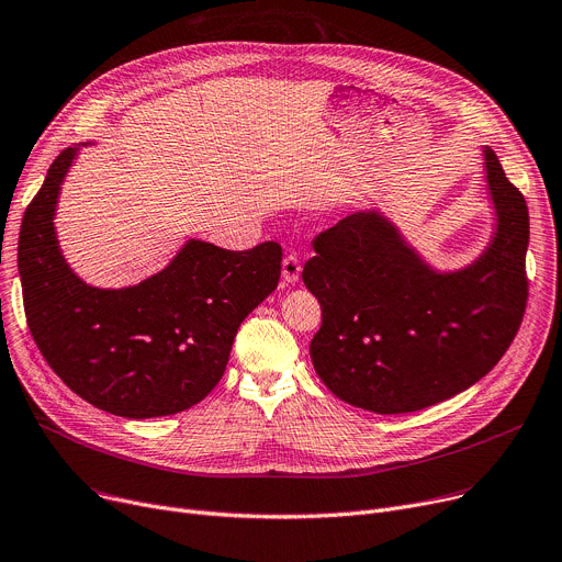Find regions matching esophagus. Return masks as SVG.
I'll use <instances>...</instances> for the list:
<instances>
[{"mask_svg":"<svg viewBox=\"0 0 562 562\" xmlns=\"http://www.w3.org/2000/svg\"><path fill=\"white\" fill-rule=\"evenodd\" d=\"M301 278V259L299 255L289 252L282 261V282L284 284H296Z\"/></svg>","mask_w":562,"mask_h":562,"instance_id":"obj_1","label":"esophagus"}]
</instances>
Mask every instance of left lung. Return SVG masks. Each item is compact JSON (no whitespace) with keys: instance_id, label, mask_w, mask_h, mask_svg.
Here are the masks:
<instances>
[{"instance_id":"left-lung-1","label":"left lung","mask_w":562,"mask_h":562,"mask_svg":"<svg viewBox=\"0 0 562 562\" xmlns=\"http://www.w3.org/2000/svg\"><path fill=\"white\" fill-rule=\"evenodd\" d=\"M483 168L494 229L460 269H437L380 210L316 236L303 269L323 312L310 356L337 398L378 415L415 412L469 390L504 358L528 296V210L490 147Z\"/></svg>"}]
</instances>
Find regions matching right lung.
I'll return each mask as SVG.
<instances>
[{
  "label": "right lung",
  "instance_id": "obj_1",
  "mask_svg": "<svg viewBox=\"0 0 562 562\" xmlns=\"http://www.w3.org/2000/svg\"><path fill=\"white\" fill-rule=\"evenodd\" d=\"M83 140L54 159L26 206L18 271L29 330L66 385L115 417L153 419L189 409L225 373L241 321L278 286L282 248L225 250L189 239L138 284L83 282L56 239V204Z\"/></svg>",
  "mask_w": 562,
  "mask_h": 562
}]
</instances>
